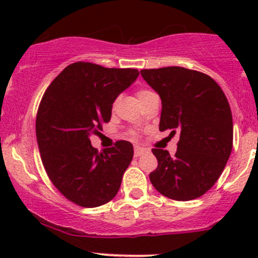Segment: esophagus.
I'll use <instances>...</instances> for the list:
<instances>
[{
  "instance_id": "1",
  "label": "esophagus",
  "mask_w": 258,
  "mask_h": 258,
  "mask_svg": "<svg viewBox=\"0 0 258 258\" xmlns=\"http://www.w3.org/2000/svg\"><path fill=\"white\" fill-rule=\"evenodd\" d=\"M144 153H147L146 148L135 147V156H136V158H138V156H141L142 154H144Z\"/></svg>"
}]
</instances>
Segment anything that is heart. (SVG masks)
<instances>
[{
    "mask_svg": "<svg viewBox=\"0 0 258 258\" xmlns=\"http://www.w3.org/2000/svg\"><path fill=\"white\" fill-rule=\"evenodd\" d=\"M150 94H153V92H150L148 90H139L137 92V96H138V98H139V100H141V102H142V100L146 99L148 96H150ZM132 135L136 136V132L132 131Z\"/></svg>",
    "mask_w": 258,
    "mask_h": 258,
    "instance_id": "heart-1",
    "label": "heart"
}]
</instances>
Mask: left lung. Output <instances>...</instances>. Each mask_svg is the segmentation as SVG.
<instances>
[{
  "label": "left lung",
  "mask_w": 258,
  "mask_h": 258,
  "mask_svg": "<svg viewBox=\"0 0 258 258\" xmlns=\"http://www.w3.org/2000/svg\"><path fill=\"white\" fill-rule=\"evenodd\" d=\"M141 75L161 98L160 131L179 132L177 152L153 149L154 188L178 201L197 199L220 178L233 148V119L226 94L214 79L180 67L143 69Z\"/></svg>",
  "instance_id": "obj_1"
}]
</instances>
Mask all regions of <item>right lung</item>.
<instances>
[{"mask_svg":"<svg viewBox=\"0 0 258 258\" xmlns=\"http://www.w3.org/2000/svg\"><path fill=\"white\" fill-rule=\"evenodd\" d=\"M138 75L137 69L78 61L44 92L36 116L41 160L55 188L76 205H104L119 191L133 158L132 144L119 141L98 153L90 137L110 121L114 100Z\"/></svg>","mask_w":258,"mask_h":258,"instance_id":"right-lung-1","label":"right lung"}]
</instances>
